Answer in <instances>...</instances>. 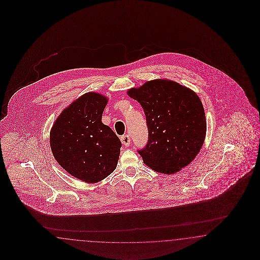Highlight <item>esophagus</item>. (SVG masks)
I'll return each instance as SVG.
<instances>
[{
  "label": "esophagus",
  "mask_w": 260,
  "mask_h": 260,
  "mask_svg": "<svg viewBox=\"0 0 260 260\" xmlns=\"http://www.w3.org/2000/svg\"><path fill=\"white\" fill-rule=\"evenodd\" d=\"M121 142H122V144L123 145H125L126 147H128L129 145H131V137L126 134V135H123V136H121Z\"/></svg>",
  "instance_id": "34e87169"
}]
</instances>
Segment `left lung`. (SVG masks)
I'll return each instance as SVG.
<instances>
[{
	"mask_svg": "<svg viewBox=\"0 0 260 260\" xmlns=\"http://www.w3.org/2000/svg\"><path fill=\"white\" fill-rule=\"evenodd\" d=\"M127 95L144 110L149 139L138 150L144 163L157 173L173 174L189 165L206 136L204 108L198 95L176 82L151 80Z\"/></svg>",
	"mask_w": 260,
	"mask_h": 260,
	"instance_id": "obj_1",
	"label": "left lung"
}]
</instances>
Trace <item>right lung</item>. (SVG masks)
I'll return each instance as SVG.
<instances>
[{"mask_svg": "<svg viewBox=\"0 0 260 260\" xmlns=\"http://www.w3.org/2000/svg\"><path fill=\"white\" fill-rule=\"evenodd\" d=\"M108 98L87 92L62 111L50 131V148L56 161L72 176L96 183L118 163L121 141L102 123Z\"/></svg>", "mask_w": 260, "mask_h": 260, "instance_id": "obj_1", "label": "right lung"}]
</instances>
